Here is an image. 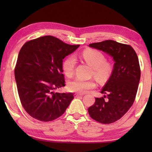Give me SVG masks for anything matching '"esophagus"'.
Segmentation results:
<instances>
[{"instance_id":"1","label":"esophagus","mask_w":152,"mask_h":152,"mask_svg":"<svg viewBox=\"0 0 152 152\" xmlns=\"http://www.w3.org/2000/svg\"><path fill=\"white\" fill-rule=\"evenodd\" d=\"M82 95H83V94H78V93H75V94H74V96H75V97H78V96H82Z\"/></svg>"}]
</instances>
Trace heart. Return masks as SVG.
<instances>
[{
	"instance_id": "heart-1",
	"label": "heart",
	"mask_w": 152,
	"mask_h": 152,
	"mask_svg": "<svg viewBox=\"0 0 152 152\" xmlns=\"http://www.w3.org/2000/svg\"><path fill=\"white\" fill-rule=\"evenodd\" d=\"M82 58L86 63L93 68V75L100 82L107 81L113 71L111 64L106 61V58L101 51L96 50H85L82 53ZM76 61L72 56H68L62 62V70L68 77L73 75ZM96 84L92 80H83L76 78L68 83V88L71 92L84 93L93 89Z\"/></svg>"
}]
</instances>
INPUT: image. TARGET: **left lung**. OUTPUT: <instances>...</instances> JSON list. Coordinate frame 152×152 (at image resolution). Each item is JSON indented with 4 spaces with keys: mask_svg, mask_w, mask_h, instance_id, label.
<instances>
[{
    "mask_svg": "<svg viewBox=\"0 0 152 152\" xmlns=\"http://www.w3.org/2000/svg\"><path fill=\"white\" fill-rule=\"evenodd\" d=\"M89 46L108 53L115 61L111 76L101 91L107 95L95 98L94 104L88 109L92 119L110 124L120 119L134 102L141 76L138 57L132 46L115 41L105 40Z\"/></svg>",
    "mask_w": 152,
    "mask_h": 152,
    "instance_id": "obj_1",
    "label": "left lung"
}]
</instances>
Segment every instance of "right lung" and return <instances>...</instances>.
Listing matches in <instances>:
<instances>
[{
	"label": "right lung",
	"instance_id": "right-lung-1",
	"mask_svg": "<svg viewBox=\"0 0 152 152\" xmlns=\"http://www.w3.org/2000/svg\"><path fill=\"white\" fill-rule=\"evenodd\" d=\"M80 45H69L51 35L30 40L23 45L15 68L17 91L23 107L41 121L62 115L74 94L54 92L65 86L63 59Z\"/></svg>",
	"mask_w": 152,
	"mask_h": 152
}]
</instances>
